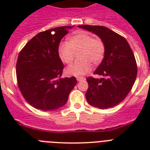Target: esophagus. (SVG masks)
<instances>
[{
	"instance_id": "obj_1",
	"label": "esophagus",
	"mask_w": 150,
	"mask_h": 150,
	"mask_svg": "<svg viewBox=\"0 0 150 150\" xmlns=\"http://www.w3.org/2000/svg\"><path fill=\"white\" fill-rule=\"evenodd\" d=\"M76 79H77V81H79V82H80V81H83V80L86 79L84 77H81V76H80V77H77Z\"/></svg>"
}]
</instances>
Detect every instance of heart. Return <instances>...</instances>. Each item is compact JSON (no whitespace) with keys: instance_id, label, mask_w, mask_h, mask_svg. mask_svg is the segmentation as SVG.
I'll use <instances>...</instances> for the list:
<instances>
[{"instance_id":"heart-1","label":"heart","mask_w":150,"mask_h":150,"mask_svg":"<svg viewBox=\"0 0 150 150\" xmlns=\"http://www.w3.org/2000/svg\"><path fill=\"white\" fill-rule=\"evenodd\" d=\"M104 42L99 37H93L87 33H79L69 38L68 43H60L57 49L58 56L64 64H70L74 59L75 52L82 51V62L72 64L66 68L65 73L69 76H81L89 72L92 63L98 64L104 57Z\"/></svg>"}]
</instances>
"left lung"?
I'll return each instance as SVG.
<instances>
[{
    "instance_id": "obj_1",
    "label": "left lung",
    "mask_w": 150,
    "mask_h": 150,
    "mask_svg": "<svg viewBox=\"0 0 150 150\" xmlns=\"http://www.w3.org/2000/svg\"><path fill=\"white\" fill-rule=\"evenodd\" d=\"M79 27L96 34L106 47L103 60L93 73L103 77L86 79L87 102L100 109L114 107L128 96L137 76V64L132 50L123 36L107 27L89 25Z\"/></svg>"
}]
</instances>
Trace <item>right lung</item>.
Here are the masks:
<instances>
[{"mask_svg":"<svg viewBox=\"0 0 150 150\" xmlns=\"http://www.w3.org/2000/svg\"><path fill=\"white\" fill-rule=\"evenodd\" d=\"M71 26L39 33L19 52L16 63L18 86L29 104L44 111L63 107L77 81L61 79L64 64L57 49Z\"/></svg>","mask_w":150,"mask_h":150,"instance_id":"obj_1","label":"right lung"}]
</instances>
